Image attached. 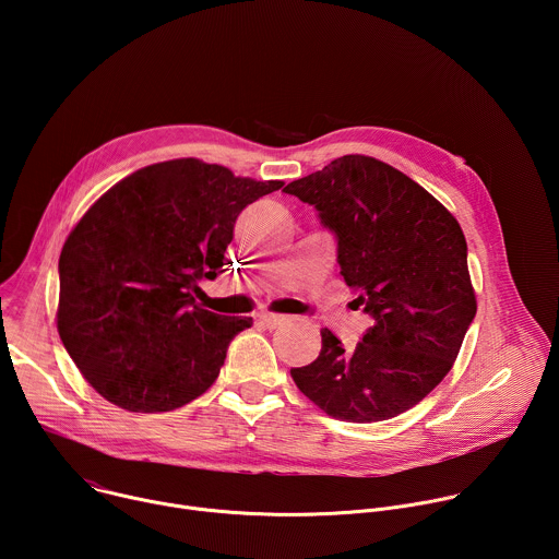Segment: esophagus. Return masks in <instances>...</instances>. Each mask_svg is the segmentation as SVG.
<instances>
[{
	"label": "esophagus",
	"instance_id": "34e87169",
	"mask_svg": "<svg viewBox=\"0 0 559 559\" xmlns=\"http://www.w3.org/2000/svg\"><path fill=\"white\" fill-rule=\"evenodd\" d=\"M259 321L267 328V330H276L285 323V316H278V313H259Z\"/></svg>",
	"mask_w": 559,
	"mask_h": 559
}]
</instances>
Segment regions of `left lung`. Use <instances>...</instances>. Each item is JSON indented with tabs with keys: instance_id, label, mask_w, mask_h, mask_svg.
<instances>
[{
	"instance_id": "8db88e82",
	"label": "left lung",
	"mask_w": 559,
	"mask_h": 559,
	"mask_svg": "<svg viewBox=\"0 0 559 559\" xmlns=\"http://www.w3.org/2000/svg\"><path fill=\"white\" fill-rule=\"evenodd\" d=\"M283 192L316 207L371 328L356 347L323 330L296 386L328 416L380 423L418 405L453 367L475 318L466 241L425 188L378 158L347 154Z\"/></svg>"
}]
</instances>
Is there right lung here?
Wrapping results in <instances>:
<instances>
[{
	"label": "right lung",
	"mask_w": 559,
	"mask_h": 559,
	"mask_svg": "<svg viewBox=\"0 0 559 559\" xmlns=\"http://www.w3.org/2000/svg\"><path fill=\"white\" fill-rule=\"evenodd\" d=\"M281 186L175 158L126 177L74 225L59 257L57 330L108 403L173 412L212 386L252 318L218 316L192 294L223 272L238 214Z\"/></svg>",
	"instance_id": "right-lung-1"
}]
</instances>
